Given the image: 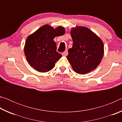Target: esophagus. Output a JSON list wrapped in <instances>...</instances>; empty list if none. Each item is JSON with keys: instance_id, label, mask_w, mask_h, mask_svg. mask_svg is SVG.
Listing matches in <instances>:
<instances>
[{"instance_id": "34e87169", "label": "esophagus", "mask_w": 122, "mask_h": 122, "mask_svg": "<svg viewBox=\"0 0 122 122\" xmlns=\"http://www.w3.org/2000/svg\"><path fill=\"white\" fill-rule=\"evenodd\" d=\"M68 51H64V52L62 53V55L63 56H66L68 55Z\"/></svg>"}]
</instances>
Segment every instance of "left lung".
<instances>
[{"label": "left lung", "instance_id": "1", "mask_svg": "<svg viewBox=\"0 0 122 122\" xmlns=\"http://www.w3.org/2000/svg\"><path fill=\"white\" fill-rule=\"evenodd\" d=\"M73 45L68 49V60L76 73L84 74L93 71L104 54L102 41L85 27H76L71 31Z\"/></svg>", "mask_w": 122, "mask_h": 122}]
</instances>
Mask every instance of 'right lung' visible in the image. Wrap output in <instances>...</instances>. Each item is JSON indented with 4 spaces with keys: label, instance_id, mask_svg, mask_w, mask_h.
Here are the masks:
<instances>
[{
    "label": "right lung",
    "instance_id": "1",
    "mask_svg": "<svg viewBox=\"0 0 122 122\" xmlns=\"http://www.w3.org/2000/svg\"><path fill=\"white\" fill-rule=\"evenodd\" d=\"M65 30L60 26L56 29L46 25L39 28L27 38L24 47L25 54L30 66L37 71H49L62 55L56 51L55 36H62Z\"/></svg>",
    "mask_w": 122,
    "mask_h": 122
}]
</instances>
